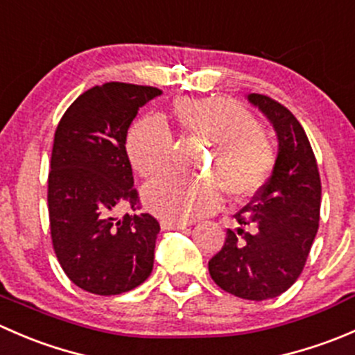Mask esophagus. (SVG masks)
I'll return each mask as SVG.
<instances>
[{"instance_id": "esophagus-1", "label": "esophagus", "mask_w": 355, "mask_h": 355, "mask_svg": "<svg viewBox=\"0 0 355 355\" xmlns=\"http://www.w3.org/2000/svg\"><path fill=\"white\" fill-rule=\"evenodd\" d=\"M187 227L189 223H185V221H170V220L161 221V228H163V230H184V228Z\"/></svg>"}]
</instances>
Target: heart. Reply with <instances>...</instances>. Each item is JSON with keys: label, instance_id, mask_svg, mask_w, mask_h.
<instances>
[{"label": "heart", "instance_id": "1", "mask_svg": "<svg viewBox=\"0 0 355 355\" xmlns=\"http://www.w3.org/2000/svg\"><path fill=\"white\" fill-rule=\"evenodd\" d=\"M173 116L184 132L216 144L206 168L213 180L166 177L148 185L144 202L153 213L164 220L185 221L218 207V185L234 199L250 198L263 187L273 170L275 149L244 106L220 98H184L173 105ZM125 148L142 177L156 178L170 168L173 137L159 116L148 114L132 125Z\"/></svg>", "mask_w": 355, "mask_h": 355}]
</instances>
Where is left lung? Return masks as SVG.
<instances>
[{"instance_id": "left-lung-1", "label": "left lung", "mask_w": 355, "mask_h": 355, "mask_svg": "<svg viewBox=\"0 0 355 355\" xmlns=\"http://www.w3.org/2000/svg\"><path fill=\"white\" fill-rule=\"evenodd\" d=\"M247 101L261 111L278 139L273 171L256 198L235 214L241 227L207 263L214 284L247 300L278 297L295 284L318 234L321 180L302 125L263 94Z\"/></svg>"}]
</instances>
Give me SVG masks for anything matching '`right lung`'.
I'll list each match as a JSON object with an SVG mask.
<instances>
[{"instance_id": "add662e5", "label": "right lung", "mask_w": 355, "mask_h": 355, "mask_svg": "<svg viewBox=\"0 0 355 355\" xmlns=\"http://www.w3.org/2000/svg\"><path fill=\"white\" fill-rule=\"evenodd\" d=\"M163 92L149 85L106 82L78 96L60 120L48 178V207L56 257L77 287L118 295L139 287L155 264L159 223L134 207L127 132L137 111Z\"/></svg>"}]
</instances>
